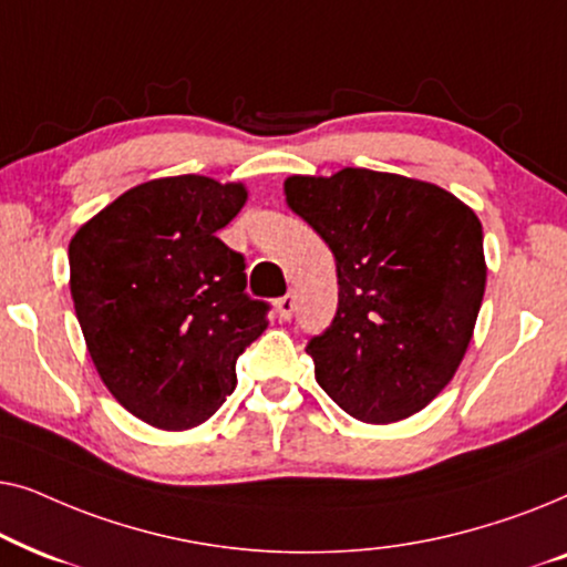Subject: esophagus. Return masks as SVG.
<instances>
[{"mask_svg":"<svg viewBox=\"0 0 567 567\" xmlns=\"http://www.w3.org/2000/svg\"><path fill=\"white\" fill-rule=\"evenodd\" d=\"M276 312H278V317H281L284 322L291 320L293 312H297V299H293L291 293H286V297H281V299L276 301Z\"/></svg>","mask_w":567,"mask_h":567,"instance_id":"34e87169","label":"esophagus"}]
</instances>
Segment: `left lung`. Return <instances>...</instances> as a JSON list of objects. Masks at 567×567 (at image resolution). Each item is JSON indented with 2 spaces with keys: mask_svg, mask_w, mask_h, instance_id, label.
I'll use <instances>...</instances> for the list:
<instances>
[{
  "mask_svg": "<svg viewBox=\"0 0 567 567\" xmlns=\"http://www.w3.org/2000/svg\"><path fill=\"white\" fill-rule=\"evenodd\" d=\"M284 188L336 255V317L307 343L317 384L363 423L423 410L452 382L475 330L483 224L439 185L363 167L293 175Z\"/></svg>",
  "mask_w": 567,
  "mask_h": 567,
  "instance_id": "obj_1",
  "label": "left lung"
}]
</instances>
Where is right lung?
I'll use <instances>...</instances> for the list:
<instances>
[{"label":"right lung","mask_w":567,"mask_h":567,"mask_svg":"<svg viewBox=\"0 0 567 567\" xmlns=\"http://www.w3.org/2000/svg\"><path fill=\"white\" fill-rule=\"evenodd\" d=\"M247 190L200 175L136 185L69 243L72 299L100 379L128 413L165 431L212 417L235 363L268 328L245 291V255L216 231Z\"/></svg>","instance_id":"1"}]
</instances>
